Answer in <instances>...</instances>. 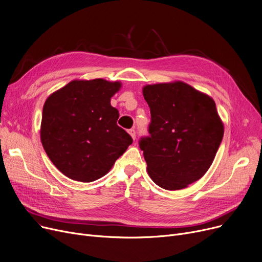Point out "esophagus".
I'll use <instances>...</instances> for the list:
<instances>
[{
  "mask_svg": "<svg viewBox=\"0 0 262 262\" xmlns=\"http://www.w3.org/2000/svg\"><path fill=\"white\" fill-rule=\"evenodd\" d=\"M128 134L130 135V137H132L133 139L136 138V132H135V129H129V130H128Z\"/></svg>",
  "mask_w": 262,
  "mask_h": 262,
  "instance_id": "34e87169",
  "label": "esophagus"
}]
</instances>
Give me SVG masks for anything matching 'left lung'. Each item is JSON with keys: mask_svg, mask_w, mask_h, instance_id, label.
<instances>
[{"mask_svg": "<svg viewBox=\"0 0 262 262\" xmlns=\"http://www.w3.org/2000/svg\"><path fill=\"white\" fill-rule=\"evenodd\" d=\"M149 137L139 142L152 181L181 190L208 171L224 135L212 98L182 80L146 85Z\"/></svg>", "mask_w": 262, "mask_h": 262, "instance_id": "1", "label": "left lung"}]
</instances>
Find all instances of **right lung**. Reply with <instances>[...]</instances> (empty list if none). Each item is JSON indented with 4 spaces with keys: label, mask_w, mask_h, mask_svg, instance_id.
<instances>
[{
    "label": "right lung",
    "mask_w": 262,
    "mask_h": 262,
    "mask_svg": "<svg viewBox=\"0 0 262 262\" xmlns=\"http://www.w3.org/2000/svg\"><path fill=\"white\" fill-rule=\"evenodd\" d=\"M120 81L74 79L46 100L40 139L50 160L70 180L90 183L106 175L133 143L119 127L110 99Z\"/></svg>",
    "instance_id": "obj_1"
}]
</instances>
